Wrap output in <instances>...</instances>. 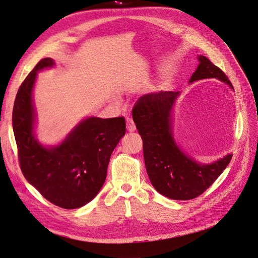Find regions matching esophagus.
Returning a JSON list of instances; mask_svg holds the SVG:
<instances>
[{"label":"esophagus","mask_w":258,"mask_h":258,"mask_svg":"<svg viewBox=\"0 0 258 258\" xmlns=\"http://www.w3.org/2000/svg\"><path fill=\"white\" fill-rule=\"evenodd\" d=\"M126 127L129 132H134L136 130V123L131 118H127L126 119Z\"/></svg>","instance_id":"obj_1"}]
</instances>
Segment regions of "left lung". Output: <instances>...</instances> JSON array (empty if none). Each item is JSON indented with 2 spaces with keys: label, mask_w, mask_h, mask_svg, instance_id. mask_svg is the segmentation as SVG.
Segmentation results:
<instances>
[{
  "label": "left lung",
  "mask_w": 258,
  "mask_h": 258,
  "mask_svg": "<svg viewBox=\"0 0 258 258\" xmlns=\"http://www.w3.org/2000/svg\"><path fill=\"white\" fill-rule=\"evenodd\" d=\"M198 61L199 66L189 83L217 79L233 89L228 77L207 57L199 56ZM177 96V91H159L140 97L132 110V117L142 138L145 167L155 189L170 199L190 200L215 182L228 166L232 155L202 165L182 152L174 141L171 119V110Z\"/></svg>",
  "instance_id": "1"
}]
</instances>
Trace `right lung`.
Masks as SVG:
<instances>
[{
    "instance_id": "add662e5",
    "label": "right lung",
    "mask_w": 258,
    "mask_h": 258,
    "mask_svg": "<svg viewBox=\"0 0 258 258\" xmlns=\"http://www.w3.org/2000/svg\"><path fill=\"white\" fill-rule=\"evenodd\" d=\"M54 63L44 58L22 82L13 108L19 165L27 181L52 205L77 209L97 196L106 178L112 152L126 132L121 117H88L61 144L45 147L33 134L32 90L36 74Z\"/></svg>"
}]
</instances>
